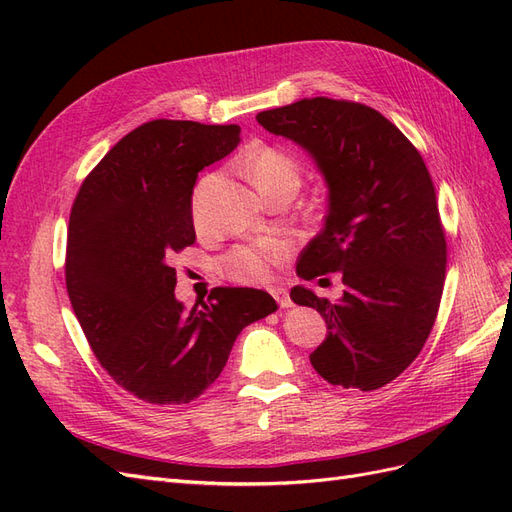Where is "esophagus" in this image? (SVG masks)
Wrapping results in <instances>:
<instances>
[{
	"instance_id": "obj_1",
	"label": "esophagus",
	"mask_w": 512,
	"mask_h": 512,
	"mask_svg": "<svg viewBox=\"0 0 512 512\" xmlns=\"http://www.w3.org/2000/svg\"><path fill=\"white\" fill-rule=\"evenodd\" d=\"M271 294L275 297V301L280 303V307H292V301H290V294L286 288H273Z\"/></svg>"
}]
</instances>
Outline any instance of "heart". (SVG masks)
Listing matches in <instances>:
<instances>
[{
    "instance_id": "obj_1",
    "label": "heart",
    "mask_w": 512,
    "mask_h": 512,
    "mask_svg": "<svg viewBox=\"0 0 512 512\" xmlns=\"http://www.w3.org/2000/svg\"><path fill=\"white\" fill-rule=\"evenodd\" d=\"M243 168L262 196L277 188H299L301 168L297 160L277 147H254L243 158ZM200 192H203V188L196 192L194 207L198 205ZM286 254L288 245L280 241H269L256 247H237V250H232L228 256H224L222 271L230 280L258 284L269 280L273 265L286 258Z\"/></svg>"
}]
</instances>
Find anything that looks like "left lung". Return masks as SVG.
I'll return each instance as SVG.
<instances>
[{
    "label": "left lung",
    "instance_id": "1",
    "mask_svg": "<svg viewBox=\"0 0 512 512\" xmlns=\"http://www.w3.org/2000/svg\"><path fill=\"white\" fill-rule=\"evenodd\" d=\"M256 119L297 143L327 185L324 228L297 275L342 273L346 288L337 301L290 290L327 322L309 361L331 384L380 389L421 352L442 299L446 239L429 170L397 126L365 104L303 98Z\"/></svg>",
    "mask_w": 512,
    "mask_h": 512
}]
</instances>
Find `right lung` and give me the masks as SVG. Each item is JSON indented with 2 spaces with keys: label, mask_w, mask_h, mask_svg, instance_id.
<instances>
[{
  "label": "right lung",
  "mask_w": 512,
  "mask_h": 512,
  "mask_svg": "<svg viewBox=\"0 0 512 512\" xmlns=\"http://www.w3.org/2000/svg\"><path fill=\"white\" fill-rule=\"evenodd\" d=\"M241 128L156 119L132 130L83 181L68 228L66 286L102 367L147 404H190L218 380L239 333L277 309L256 288H215L185 309L170 258L196 241L198 173Z\"/></svg>",
  "instance_id": "add662e5"
}]
</instances>
